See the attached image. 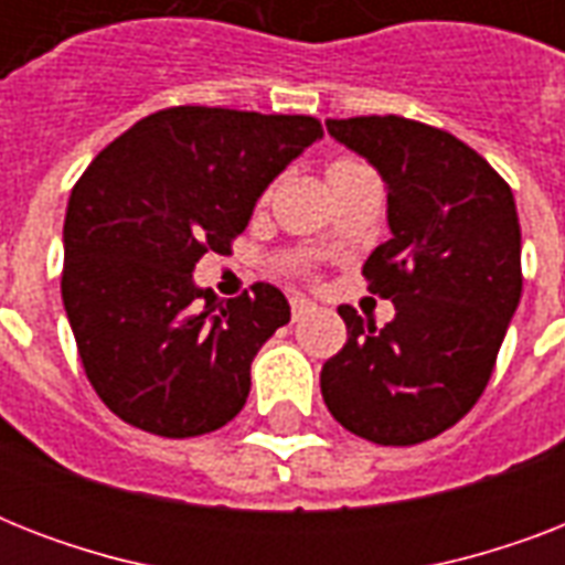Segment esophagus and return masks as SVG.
Instances as JSON below:
<instances>
[{"label":"esophagus","instance_id":"obj_1","mask_svg":"<svg viewBox=\"0 0 565 565\" xmlns=\"http://www.w3.org/2000/svg\"><path fill=\"white\" fill-rule=\"evenodd\" d=\"M290 308H292V319H301V317H308V313H313L317 305H313L310 299H305V296H292Z\"/></svg>","mask_w":565,"mask_h":565}]
</instances>
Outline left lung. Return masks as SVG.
I'll use <instances>...</instances> for the list:
<instances>
[{
	"instance_id": "left-lung-1",
	"label": "left lung",
	"mask_w": 565,
	"mask_h": 565,
	"mask_svg": "<svg viewBox=\"0 0 565 565\" xmlns=\"http://www.w3.org/2000/svg\"><path fill=\"white\" fill-rule=\"evenodd\" d=\"M326 128L384 181L390 239L363 275L393 301L395 319L366 326L340 305L349 340L322 366V398L358 437L416 446L472 411L519 308L513 190L463 140L413 119H328Z\"/></svg>"
}]
</instances>
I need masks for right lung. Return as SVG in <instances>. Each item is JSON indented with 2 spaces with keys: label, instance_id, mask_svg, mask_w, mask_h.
Wrapping results in <instances>:
<instances>
[{
  "label": "right lung",
  "instance_id": "right-lung-1",
  "mask_svg": "<svg viewBox=\"0 0 565 565\" xmlns=\"http://www.w3.org/2000/svg\"><path fill=\"white\" fill-rule=\"evenodd\" d=\"M317 140L313 117L184 105L135 122L84 170L61 296L84 372L119 419L184 439L243 411L252 361L290 305L273 284L222 301L193 269L204 252L228 255L264 190Z\"/></svg>",
  "mask_w": 565,
  "mask_h": 565
}]
</instances>
